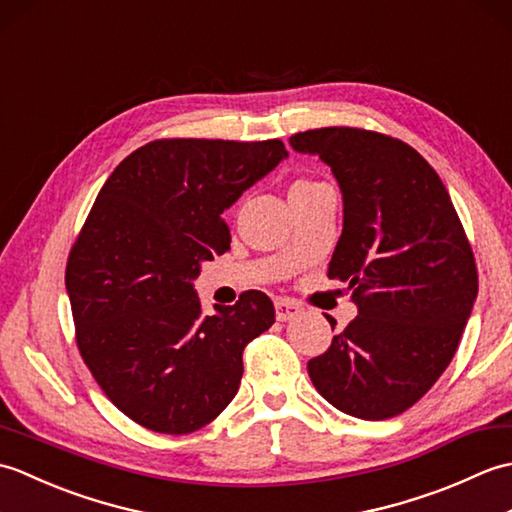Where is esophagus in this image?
I'll return each instance as SVG.
<instances>
[{
	"instance_id": "34e87169",
	"label": "esophagus",
	"mask_w": 512,
	"mask_h": 512,
	"mask_svg": "<svg viewBox=\"0 0 512 512\" xmlns=\"http://www.w3.org/2000/svg\"><path fill=\"white\" fill-rule=\"evenodd\" d=\"M275 312H277L279 321H290V319L299 317L301 306L295 299H277L275 301Z\"/></svg>"
}]
</instances>
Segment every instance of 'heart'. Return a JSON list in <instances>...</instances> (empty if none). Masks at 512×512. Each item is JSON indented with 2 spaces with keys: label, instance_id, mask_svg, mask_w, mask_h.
Returning a JSON list of instances; mask_svg holds the SVG:
<instances>
[{
  "label": "heart",
  "instance_id": "heart-1",
  "mask_svg": "<svg viewBox=\"0 0 512 512\" xmlns=\"http://www.w3.org/2000/svg\"><path fill=\"white\" fill-rule=\"evenodd\" d=\"M310 184H317V182H310V180H297L295 184H292L290 189H303V187H310Z\"/></svg>",
  "mask_w": 512,
  "mask_h": 512
}]
</instances>
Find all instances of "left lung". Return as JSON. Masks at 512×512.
<instances>
[{
    "label": "left lung",
    "instance_id": "8db88e82",
    "mask_svg": "<svg viewBox=\"0 0 512 512\" xmlns=\"http://www.w3.org/2000/svg\"><path fill=\"white\" fill-rule=\"evenodd\" d=\"M290 147L319 156L339 182L343 233L328 277L350 284L358 308L308 363L310 380L347 416L394 418L458 350L477 297L471 244L440 176L402 140L321 127L290 136Z\"/></svg>",
    "mask_w": 512,
    "mask_h": 512
}]
</instances>
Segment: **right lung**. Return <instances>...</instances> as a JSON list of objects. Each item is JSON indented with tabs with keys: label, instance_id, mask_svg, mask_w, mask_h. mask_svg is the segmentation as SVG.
<instances>
[{
	"label": "right lung",
	"instance_id": "1",
	"mask_svg": "<svg viewBox=\"0 0 512 512\" xmlns=\"http://www.w3.org/2000/svg\"><path fill=\"white\" fill-rule=\"evenodd\" d=\"M284 158L281 140H154L96 195L65 268L76 345L105 396L145 429L182 436L220 416L244 347L275 323L259 290L206 317L193 281L231 244L222 213Z\"/></svg>",
	"mask_w": 512,
	"mask_h": 512
}]
</instances>
